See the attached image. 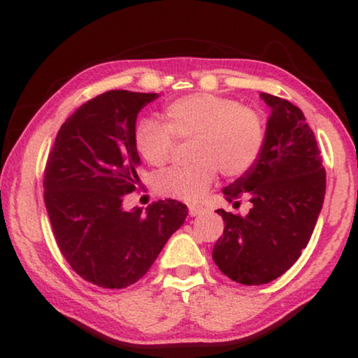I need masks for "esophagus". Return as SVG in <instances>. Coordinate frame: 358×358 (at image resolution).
<instances>
[{"label": "esophagus", "instance_id": "esophagus-1", "mask_svg": "<svg viewBox=\"0 0 358 358\" xmlns=\"http://www.w3.org/2000/svg\"><path fill=\"white\" fill-rule=\"evenodd\" d=\"M203 212V207H200V205H189V215L190 217H197Z\"/></svg>", "mask_w": 358, "mask_h": 358}]
</instances>
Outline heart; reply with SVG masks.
Listing matches in <instances>:
<instances>
[{
    "label": "heart",
    "mask_w": 358,
    "mask_h": 358,
    "mask_svg": "<svg viewBox=\"0 0 358 358\" xmlns=\"http://www.w3.org/2000/svg\"><path fill=\"white\" fill-rule=\"evenodd\" d=\"M163 114L166 124L141 119L135 125V150L146 163L163 168L173 158L176 138L194 136V163L156 178V190L164 197L194 202L210 189L218 171L224 178H241L261 158L266 143L264 120L238 99L194 92L166 104Z\"/></svg>",
    "instance_id": "obj_1"
}]
</instances>
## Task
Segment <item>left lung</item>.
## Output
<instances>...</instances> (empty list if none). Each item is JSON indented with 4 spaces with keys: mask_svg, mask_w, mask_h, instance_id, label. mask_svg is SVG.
Instances as JSON below:
<instances>
[{
    "mask_svg": "<svg viewBox=\"0 0 358 358\" xmlns=\"http://www.w3.org/2000/svg\"><path fill=\"white\" fill-rule=\"evenodd\" d=\"M261 96L272 109L261 158L223 189L233 208L244 199L249 212L217 210L224 229L212 252L220 271L243 285L275 280L298 261L326 194L321 150L301 109L282 97Z\"/></svg>",
    "mask_w": 358,
    "mask_h": 358,
    "instance_id": "obj_1",
    "label": "left lung"
}]
</instances>
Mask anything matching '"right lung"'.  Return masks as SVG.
I'll return each instance as SVG.
<instances>
[{"label": "right lung", "mask_w": 358, "mask_h": 358, "mask_svg": "<svg viewBox=\"0 0 358 358\" xmlns=\"http://www.w3.org/2000/svg\"><path fill=\"white\" fill-rule=\"evenodd\" d=\"M155 92L112 90L76 109L58 130L43 171V200L63 257L102 288L138 282L187 217L178 200L125 212L138 187L134 130Z\"/></svg>", "instance_id": "right-lung-1"}]
</instances>
